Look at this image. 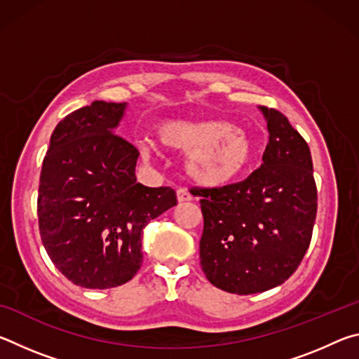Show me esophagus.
<instances>
[{"mask_svg":"<svg viewBox=\"0 0 359 359\" xmlns=\"http://www.w3.org/2000/svg\"><path fill=\"white\" fill-rule=\"evenodd\" d=\"M177 199H179V203L191 201V194L188 193L187 188H179V190H177Z\"/></svg>","mask_w":359,"mask_h":359,"instance_id":"34e87169","label":"esophagus"}]
</instances>
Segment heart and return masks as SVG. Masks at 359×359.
<instances>
[{
    "label": "heart",
    "mask_w": 359,
    "mask_h": 359,
    "mask_svg": "<svg viewBox=\"0 0 359 359\" xmlns=\"http://www.w3.org/2000/svg\"><path fill=\"white\" fill-rule=\"evenodd\" d=\"M158 147L188 151L185 168L204 187H223L238 179L253 160L252 139L224 120H168L155 128Z\"/></svg>",
    "instance_id": "b5f03b06"
}]
</instances>
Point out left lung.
<instances>
[{"mask_svg": "<svg viewBox=\"0 0 359 359\" xmlns=\"http://www.w3.org/2000/svg\"><path fill=\"white\" fill-rule=\"evenodd\" d=\"M263 165L223 187H193L204 218L199 258L208 280L234 294L263 293L293 276L311 245L317 185L311 149L277 109L261 107Z\"/></svg>", "mask_w": 359, "mask_h": 359, "instance_id": "8db88e82", "label": "left lung"}]
</instances>
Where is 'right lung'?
Wrapping results in <instances>:
<instances>
[{
    "instance_id": "right-lung-1",
    "label": "right lung",
    "mask_w": 359,
    "mask_h": 359,
    "mask_svg": "<svg viewBox=\"0 0 359 359\" xmlns=\"http://www.w3.org/2000/svg\"><path fill=\"white\" fill-rule=\"evenodd\" d=\"M123 102L93 101L53 130L42 161L39 233L48 258L74 285L106 290L142 264V231L177 204L171 187L137 184V149L114 128Z\"/></svg>"
}]
</instances>
